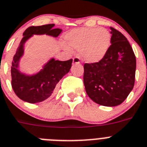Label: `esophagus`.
I'll return each mask as SVG.
<instances>
[{"instance_id":"34e87169","label":"esophagus","mask_w":147,"mask_h":147,"mask_svg":"<svg viewBox=\"0 0 147 147\" xmlns=\"http://www.w3.org/2000/svg\"><path fill=\"white\" fill-rule=\"evenodd\" d=\"M73 63L74 64H79L80 63V58L78 57H75L73 58Z\"/></svg>"}]
</instances>
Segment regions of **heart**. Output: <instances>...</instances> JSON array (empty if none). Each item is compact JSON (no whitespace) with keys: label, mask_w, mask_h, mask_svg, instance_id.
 Wrapping results in <instances>:
<instances>
[{"label":"heart","mask_w":147,"mask_h":147,"mask_svg":"<svg viewBox=\"0 0 147 147\" xmlns=\"http://www.w3.org/2000/svg\"><path fill=\"white\" fill-rule=\"evenodd\" d=\"M65 42L71 49L79 50L85 62L96 63L107 55L112 43V35L105 28L80 27L69 32L65 36Z\"/></svg>","instance_id":"1"}]
</instances>
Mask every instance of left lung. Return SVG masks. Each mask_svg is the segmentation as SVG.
Returning a JSON list of instances; mask_svg holds the SVG:
<instances>
[{"label": "left lung", "instance_id": "1", "mask_svg": "<svg viewBox=\"0 0 147 147\" xmlns=\"http://www.w3.org/2000/svg\"><path fill=\"white\" fill-rule=\"evenodd\" d=\"M110 29L112 43L105 58L84 66L88 96L105 107H115L124 101L133 89L136 69V58L127 38L114 28Z\"/></svg>", "mask_w": 147, "mask_h": 147}]
</instances>
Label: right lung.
Wrapping results in <instances>:
<instances>
[{
	"label": "right lung",
	"mask_w": 147,
	"mask_h": 147,
	"mask_svg": "<svg viewBox=\"0 0 147 147\" xmlns=\"http://www.w3.org/2000/svg\"><path fill=\"white\" fill-rule=\"evenodd\" d=\"M54 26L55 24H47L26 29L13 58L11 67L12 89L19 98L30 104L40 103L49 98L57 84L69 72L72 66V59L61 61L52 58L35 73L27 74L20 71V61L24 55L26 41L35 35L58 38L62 29H54Z\"/></svg>",
	"instance_id": "obj_1"
}]
</instances>
